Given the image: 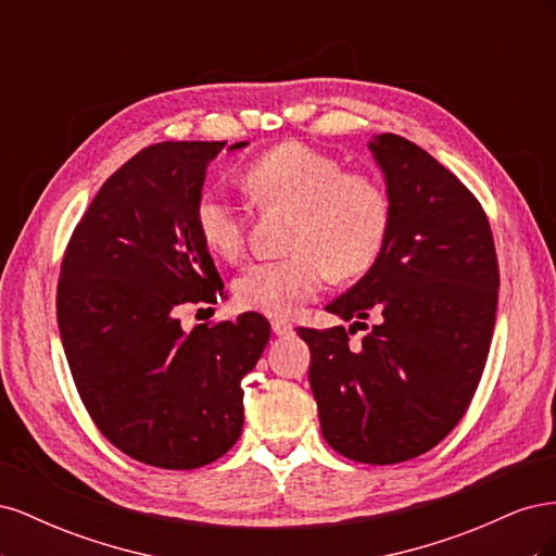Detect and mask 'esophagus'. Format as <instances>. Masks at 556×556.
I'll return each mask as SVG.
<instances>
[{
  "label": "esophagus",
  "instance_id": "34e87169",
  "mask_svg": "<svg viewBox=\"0 0 556 556\" xmlns=\"http://www.w3.org/2000/svg\"><path fill=\"white\" fill-rule=\"evenodd\" d=\"M271 329L276 336H280V339H288V336L294 333V327L288 323V319H274Z\"/></svg>",
  "mask_w": 556,
  "mask_h": 556
}]
</instances>
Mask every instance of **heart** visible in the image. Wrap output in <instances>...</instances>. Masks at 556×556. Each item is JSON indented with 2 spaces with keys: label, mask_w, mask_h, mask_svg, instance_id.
<instances>
[{
  "label": "heart",
  "mask_w": 556,
  "mask_h": 556,
  "mask_svg": "<svg viewBox=\"0 0 556 556\" xmlns=\"http://www.w3.org/2000/svg\"><path fill=\"white\" fill-rule=\"evenodd\" d=\"M243 185L262 206L294 213L292 255L250 264L233 280V296L245 311L288 317L317 296L327 274L352 278L378 260L392 211L376 178L345 174L341 160L290 141L252 162ZM194 225L213 255L237 260L243 252V220L223 192L199 194Z\"/></svg>",
  "instance_id": "obj_1"
}]
</instances>
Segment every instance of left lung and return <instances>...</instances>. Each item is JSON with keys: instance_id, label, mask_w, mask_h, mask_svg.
Masks as SVG:
<instances>
[{"instance_id": "8db88e82", "label": "left lung", "mask_w": 556, "mask_h": 556, "mask_svg": "<svg viewBox=\"0 0 556 556\" xmlns=\"http://www.w3.org/2000/svg\"><path fill=\"white\" fill-rule=\"evenodd\" d=\"M390 197L378 260L327 306L357 323L299 327L325 441L362 464H399L439 445L473 399L496 323L490 220L466 185L396 134L368 143ZM374 316L355 349L346 331Z\"/></svg>"}]
</instances>
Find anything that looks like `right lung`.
I'll list each match as a JSON object with an SVG mask.
<instances>
[{"label": "right lung", "instance_id": "add662e5", "mask_svg": "<svg viewBox=\"0 0 556 556\" xmlns=\"http://www.w3.org/2000/svg\"><path fill=\"white\" fill-rule=\"evenodd\" d=\"M225 143L143 148L102 185L62 260L58 325L83 406L117 450L148 466L199 468L239 441L241 380L271 336L260 313L190 333L176 317L223 296L194 204Z\"/></svg>", "mask_w": 556, "mask_h": 556}]
</instances>
